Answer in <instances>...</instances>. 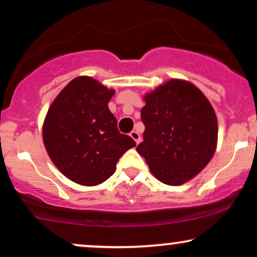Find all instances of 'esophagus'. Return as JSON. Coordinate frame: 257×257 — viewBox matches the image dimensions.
Returning a JSON list of instances; mask_svg holds the SVG:
<instances>
[{
	"label": "esophagus",
	"instance_id": "obj_1",
	"mask_svg": "<svg viewBox=\"0 0 257 257\" xmlns=\"http://www.w3.org/2000/svg\"><path fill=\"white\" fill-rule=\"evenodd\" d=\"M129 135H131V138L133 139V140H134L135 142H137V145H139V144H140V141H141V135H140V134H139V133H138V132L133 131V132H132V133H131V134H129Z\"/></svg>",
	"mask_w": 257,
	"mask_h": 257
}]
</instances>
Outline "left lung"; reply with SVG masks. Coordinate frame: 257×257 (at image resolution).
Instances as JSON below:
<instances>
[{
  "instance_id": "obj_1",
  "label": "left lung",
  "mask_w": 257,
  "mask_h": 257,
  "mask_svg": "<svg viewBox=\"0 0 257 257\" xmlns=\"http://www.w3.org/2000/svg\"><path fill=\"white\" fill-rule=\"evenodd\" d=\"M144 142L137 147L151 172L168 185L193 179L211 162L218 144L212 104L194 83L170 79L144 95Z\"/></svg>"
}]
</instances>
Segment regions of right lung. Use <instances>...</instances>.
<instances>
[{
	"instance_id": "right-lung-1",
	"label": "right lung",
	"mask_w": 257,
	"mask_h": 257,
	"mask_svg": "<svg viewBox=\"0 0 257 257\" xmlns=\"http://www.w3.org/2000/svg\"><path fill=\"white\" fill-rule=\"evenodd\" d=\"M115 89L91 76L73 79L54 99L42 126L49 157L68 179L94 187L113 175L123 153L137 146L120 134L109 110Z\"/></svg>"
}]
</instances>
